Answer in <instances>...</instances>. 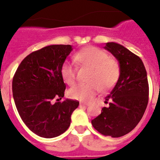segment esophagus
Listing matches in <instances>:
<instances>
[{
  "label": "esophagus",
  "instance_id": "34e87169",
  "mask_svg": "<svg viewBox=\"0 0 160 160\" xmlns=\"http://www.w3.org/2000/svg\"><path fill=\"white\" fill-rule=\"evenodd\" d=\"M80 105H89V103H87V102H80Z\"/></svg>",
  "mask_w": 160,
  "mask_h": 160
}]
</instances>
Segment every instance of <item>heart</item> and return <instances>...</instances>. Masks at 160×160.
<instances>
[{
    "label": "heart",
    "instance_id": "1",
    "mask_svg": "<svg viewBox=\"0 0 160 160\" xmlns=\"http://www.w3.org/2000/svg\"><path fill=\"white\" fill-rule=\"evenodd\" d=\"M74 59L79 65L91 69L86 84H78L69 90V96L76 100L88 102L92 100L99 90L109 91L115 86L121 74L119 62L115 58L99 49L90 47L78 52ZM61 74L67 84L74 85L76 80V68L70 62H65L61 67Z\"/></svg>",
    "mask_w": 160,
    "mask_h": 160
}]
</instances>
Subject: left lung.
<instances>
[{
    "label": "left lung",
    "mask_w": 160,
    "mask_h": 160,
    "mask_svg": "<svg viewBox=\"0 0 160 160\" xmlns=\"http://www.w3.org/2000/svg\"><path fill=\"white\" fill-rule=\"evenodd\" d=\"M105 49L117 59L121 74L112 90L105 97L102 113L92 120L93 128L104 136L121 137L138 124L148 102L147 71L137 55L119 43H107Z\"/></svg>",
    "instance_id": "8db88e82"
}]
</instances>
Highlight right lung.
Listing matches in <instances>:
<instances>
[{"label": "right lung", "mask_w": 160, "mask_h": 160, "mask_svg": "<svg viewBox=\"0 0 160 160\" xmlns=\"http://www.w3.org/2000/svg\"><path fill=\"white\" fill-rule=\"evenodd\" d=\"M73 50L70 45H50L23 58L12 78L17 111L28 128L39 137L53 138L65 132L79 105L66 99L61 67Z\"/></svg>", "instance_id": "add662e5"}]
</instances>
